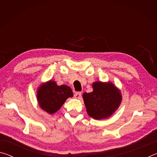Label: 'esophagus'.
Here are the masks:
<instances>
[{
    "mask_svg": "<svg viewBox=\"0 0 157 157\" xmlns=\"http://www.w3.org/2000/svg\"><path fill=\"white\" fill-rule=\"evenodd\" d=\"M82 96V94L80 92H77L74 94V98H76V99H80Z\"/></svg>",
    "mask_w": 157,
    "mask_h": 157,
    "instance_id": "34e87169",
    "label": "esophagus"
}]
</instances>
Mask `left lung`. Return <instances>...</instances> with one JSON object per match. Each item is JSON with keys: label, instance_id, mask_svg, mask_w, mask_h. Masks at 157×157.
<instances>
[{"label": "left lung", "instance_id": "1", "mask_svg": "<svg viewBox=\"0 0 157 157\" xmlns=\"http://www.w3.org/2000/svg\"><path fill=\"white\" fill-rule=\"evenodd\" d=\"M92 87V92L82 95L87 113L95 120L109 118L121 104V90L110 81L95 82Z\"/></svg>", "mask_w": 157, "mask_h": 157}]
</instances>
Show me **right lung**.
Instances as JSON below:
<instances>
[{
    "instance_id": "obj_1",
    "label": "right lung",
    "mask_w": 157,
    "mask_h": 157,
    "mask_svg": "<svg viewBox=\"0 0 157 157\" xmlns=\"http://www.w3.org/2000/svg\"><path fill=\"white\" fill-rule=\"evenodd\" d=\"M73 94L71 87L66 85L57 84L52 79L42 83L37 88L36 99L41 109L48 113L52 114L59 109L68 98Z\"/></svg>"
}]
</instances>
